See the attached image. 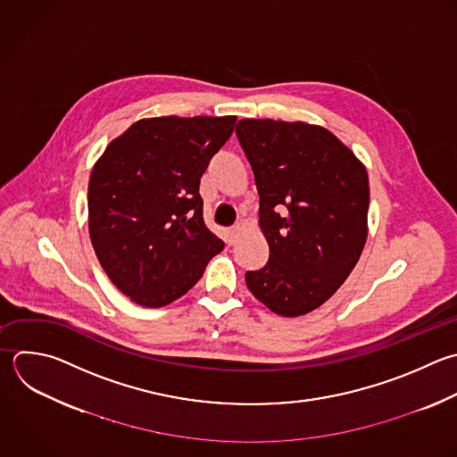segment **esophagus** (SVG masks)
Segmentation results:
<instances>
[{
	"label": "esophagus",
	"instance_id": "34e87169",
	"mask_svg": "<svg viewBox=\"0 0 457 457\" xmlns=\"http://www.w3.org/2000/svg\"><path fill=\"white\" fill-rule=\"evenodd\" d=\"M241 232H243V227H241V225H234V227L230 228V232H228V241H230V245H234V243L237 241V237H239Z\"/></svg>",
	"mask_w": 457,
	"mask_h": 457
}]
</instances>
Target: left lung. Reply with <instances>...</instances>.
Wrapping results in <instances>:
<instances>
[{
    "label": "left lung",
    "instance_id": "1",
    "mask_svg": "<svg viewBox=\"0 0 457 457\" xmlns=\"http://www.w3.org/2000/svg\"><path fill=\"white\" fill-rule=\"evenodd\" d=\"M259 193L270 259L245 280L270 311L295 318L325 303L355 268L368 237L364 164L330 130L303 121L236 127Z\"/></svg>",
    "mask_w": 457,
    "mask_h": 457
}]
</instances>
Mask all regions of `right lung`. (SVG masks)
<instances>
[{
    "instance_id": "obj_1",
    "label": "right lung",
    "mask_w": 457,
    "mask_h": 457,
    "mask_svg": "<svg viewBox=\"0 0 457 457\" xmlns=\"http://www.w3.org/2000/svg\"><path fill=\"white\" fill-rule=\"evenodd\" d=\"M236 116L136 121L93 166L87 209L96 257L143 307L186 295L225 243L207 228L200 179L234 132Z\"/></svg>"
}]
</instances>
